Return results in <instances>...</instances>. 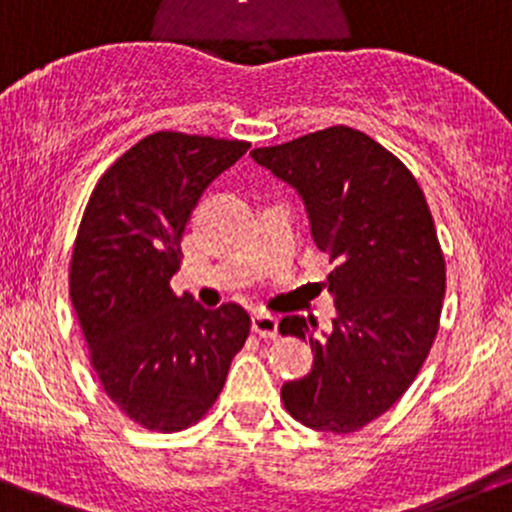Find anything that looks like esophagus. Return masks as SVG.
<instances>
[{"label":"esophagus","instance_id":"obj_1","mask_svg":"<svg viewBox=\"0 0 512 512\" xmlns=\"http://www.w3.org/2000/svg\"><path fill=\"white\" fill-rule=\"evenodd\" d=\"M251 328L258 337H266V340H273L278 337V318L271 313H256L251 318Z\"/></svg>","mask_w":512,"mask_h":512}]
</instances>
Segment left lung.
Returning a JSON list of instances; mask_svg holds the SVG:
<instances>
[{
	"label": "left lung",
	"mask_w": 512,
	"mask_h": 512,
	"mask_svg": "<svg viewBox=\"0 0 512 512\" xmlns=\"http://www.w3.org/2000/svg\"><path fill=\"white\" fill-rule=\"evenodd\" d=\"M251 157L303 197L313 241L335 268L333 330L286 315L281 335L310 342L313 370L286 382V412L315 431L352 434L399 402L439 333L446 261L429 204L402 160L347 125Z\"/></svg>",
	"instance_id": "left-lung-1"
}]
</instances>
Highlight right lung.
I'll return each instance as SVG.
<instances>
[{
  "label": "right lung",
  "instance_id": "1",
  "mask_svg": "<svg viewBox=\"0 0 512 512\" xmlns=\"http://www.w3.org/2000/svg\"><path fill=\"white\" fill-rule=\"evenodd\" d=\"M251 147L160 130L98 179L73 244L71 303L105 394L150 431H182L217 402L251 318L170 288L204 189Z\"/></svg>",
  "mask_w": 512,
  "mask_h": 512
}]
</instances>
